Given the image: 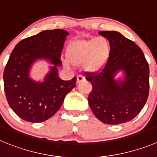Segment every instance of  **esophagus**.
I'll list each match as a JSON object with an SVG mask.
<instances>
[{
    "instance_id": "esophagus-1",
    "label": "esophagus",
    "mask_w": 157,
    "mask_h": 157,
    "mask_svg": "<svg viewBox=\"0 0 157 157\" xmlns=\"http://www.w3.org/2000/svg\"><path fill=\"white\" fill-rule=\"evenodd\" d=\"M85 80V77H83V76H82V75L77 76V83H80V82L83 81V80Z\"/></svg>"
}]
</instances>
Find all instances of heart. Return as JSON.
<instances>
[{"instance_id": "1", "label": "heart", "mask_w": 157, "mask_h": 157, "mask_svg": "<svg viewBox=\"0 0 157 157\" xmlns=\"http://www.w3.org/2000/svg\"><path fill=\"white\" fill-rule=\"evenodd\" d=\"M66 53L67 60L72 65L83 64L86 71L95 73L106 65L111 53V45L109 41L103 36L79 39L69 44ZM66 66H69L67 62Z\"/></svg>"}]
</instances>
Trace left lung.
Listing matches in <instances>:
<instances>
[{"mask_svg":"<svg viewBox=\"0 0 157 157\" xmlns=\"http://www.w3.org/2000/svg\"><path fill=\"white\" fill-rule=\"evenodd\" d=\"M99 34L106 38L111 53L106 65L99 73H86L92 84L88 96L90 108L101 121L108 125L125 123L141 112L149 90V68L142 49L133 41L115 31ZM120 70L123 81L113 79Z\"/></svg>","mask_w":157,"mask_h":157,"instance_id":"8db88e82","label":"left lung"}]
</instances>
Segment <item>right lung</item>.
<instances>
[{"mask_svg": "<svg viewBox=\"0 0 157 157\" xmlns=\"http://www.w3.org/2000/svg\"><path fill=\"white\" fill-rule=\"evenodd\" d=\"M68 35L63 29L42 31L19 42L13 49L4 68V92L9 106L23 120L42 122L49 119L76 87V77L63 80L58 76L57 67L62 66L61 52ZM41 58L54 66L43 82H36L29 77V70Z\"/></svg>", "mask_w": 157, "mask_h": 157, "instance_id": "add662e5", "label": "right lung"}]
</instances>
